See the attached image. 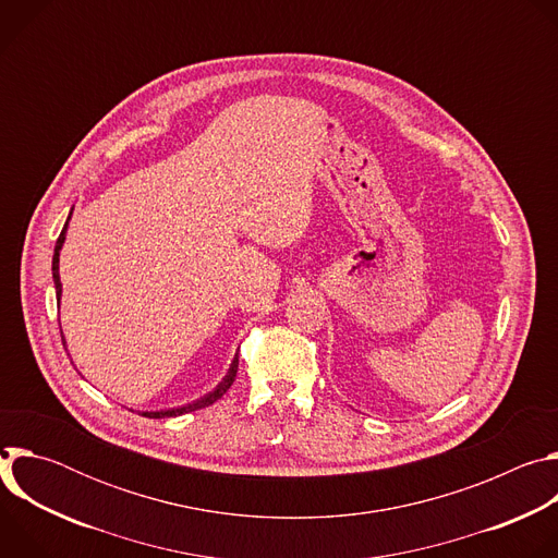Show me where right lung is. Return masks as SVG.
I'll use <instances>...</instances> for the list:
<instances>
[{"mask_svg": "<svg viewBox=\"0 0 558 558\" xmlns=\"http://www.w3.org/2000/svg\"><path fill=\"white\" fill-rule=\"evenodd\" d=\"M70 216H72V211H70ZM70 216H68V220H70ZM68 220H65V225H63V229H61V233H59V238H57V245H54V254H52V280H54V291H57V302L61 300V278H59V252H61V247H63V243H65V231H68ZM61 340H63V336H61ZM65 344V342H63ZM235 373H238V353L233 355V360H231V364H229V371H227V375L222 377V381L214 388V390H209L207 395H203V397H198V400H194V402H190V404H183V407H177V409H166V411H141V415H145V417H149V420H166V417H179V415H185V413H192V411H198V409H205V407H209V404H214L216 400H220V397L227 392V388L233 384V379H235Z\"/></svg>", "mask_w": 558, "mask_h": 558, "instance_id": "obj_1", "label": "right lung"}]
</instances>
